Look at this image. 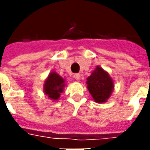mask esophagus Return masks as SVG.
I'll list each match as a JSON object with an SVG mask.
<instances>
[{
    "label": "esophagus",
    "mask_w": 150,
    "mask_h": 150,
    "mask_svg": "<svg viewBox=\"0 0 150 150\" xmlns=\"http://www.w3.org/2000/svg\"><path fill=\"white\" fill-rule=\"evenodd\" d=\"M73 78H75L76 80H80V78H81V75L79 74V73H76V74H74V76H73Z\"/></svg>",
    "instance_id": "obj_1"
}]
</instances>
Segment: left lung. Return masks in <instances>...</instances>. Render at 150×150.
<instances>
[{
    "instance_id": "obj_1",
    "label": "left lung",
    "mask_w": 150,
    "mask_h": 150,
    "mask_svg": "<svg viewBox=\"0 0 150 150\" xmlns=\"http://www.w3.org/2000/svg\"><path fill=\"white\" fill-rule=\"evenodd\" d=\"M87 88L93 100L98 103L108 101L112 95L114 83L108 72L101 67L97 66L88 78H87Z\"/></svg>"
}]
</instances>
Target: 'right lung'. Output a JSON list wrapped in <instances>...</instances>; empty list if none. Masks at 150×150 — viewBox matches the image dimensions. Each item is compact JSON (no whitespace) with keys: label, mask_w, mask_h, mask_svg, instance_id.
I'll return each instance as SVG.
<instances>
[{"label":"right lung","mask_w":150,"mask_h":150,"mask_svg":"<svg viewBox=\"0 0 150 150\" xmlns=\"http://www.w3.org/2000/svg\"><path fill=\"white\" fill-rule=\"evenodd\" d=\"M66 81L59 74L52 71L46 78L43 85V92L48 98L52 101L59 99L61 93L63 92L66 86Z\"/></svg>","instance_id":"1"}]
</instances>
